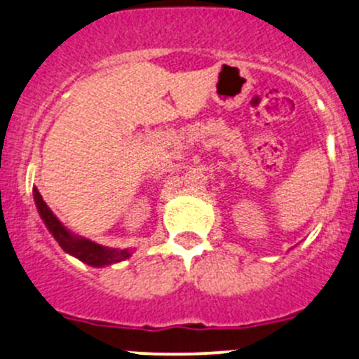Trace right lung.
I'll return each mask as SVG.
<instances>
[{
  "label": "right lung",
  "instance_id": "right-lung-1",
  "mask_svg": "<svg viewBox=\"0 0 359 359\" xmlns=\"http://www.w3.org/2000/svg\"><path fill=\"white\" fill-rule=\"evenodd\" d=\"M34 194V202L38 207V212L41 216L43 223L46 224L48 231L53 235V238L57 240L58 245L70 254V256L77 257L79 261L86 262L88 266H93V268H103V266L116 264L128 259L131 256V250L129 249H110V247L100 245L97 242H91L90 238H84L69 230L60 219L53 214V210L46 205V202L43 201L41 194L38 191V188L32 190Z\"/></svg>",
  "mask_w": 359,
  "mask_h": 359
}]
</instances>
